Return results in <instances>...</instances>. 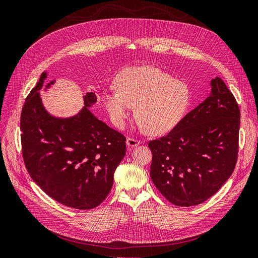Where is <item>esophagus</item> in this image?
Returning a JSON list of instances; mask_svg holds the SVG:
<instances>
[{"label":"esophagus","mask_w":258,"mask_h":258,"mask_svg":"<svg viewBox=\"0 0 258 258\" xmlns=\"http://www.w3.org/2000/svg\"><path fill=\"white\" fill-rule=\"evenodd\" d=\"M141 143H142L141 141L135 140V139H132V138H128V139H127V141H126L127 146H128V147H131V148H133V147H137L138 145H140Z\"/></svg>","instance_id":"34e87169"}]
</instances>
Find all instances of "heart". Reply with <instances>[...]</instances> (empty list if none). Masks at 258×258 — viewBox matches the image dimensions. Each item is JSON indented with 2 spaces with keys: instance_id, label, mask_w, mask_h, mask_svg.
Listing matches in <instances>:
<instances>
[{
  "instance_id": "b5f03b06",
  "label": "heart",
  "mask_w": 258,
  "mask_h": 258,
  "mask_svg": "<svg viewBox=\"0 0 258 258\" xmlns=\"http://www.w3.org/2000/svg\"><path fill=\"white\" fill-rule=\"evenodd\" d=\"M116 84L117 89L107 90L102 100L112 122L118 128L126 125L137 107L141 126L151 135H164L178 125L189 106L187 84L156 67L123 70Z\"/></svg>"
}]
</instances>
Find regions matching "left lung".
<instances>
[{
	"label": "left lung",
	"instance_id": "left-lung-1",
	"mask_svg": "<svg viewBox=\"0 0 258 258\" xmlns=\"http://www.w3.org/2000/svg\"><path fill=\"white\" fill-rule=\"evenodd\" d=\"M167 136L150 141V178L170 203L188 208L217 192L234 171L240 111L221 78Z\"/></svg>",
	"mask_w": 258,
	"mask_h": 258
}]
</instances>
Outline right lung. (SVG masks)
Listing matches in <instances>:
<instances>
[{"label":"right lung","instance_id":"right-lung-1","mask_svg":"<svg viewBox=\"0 0 258 258\" xmlns=\"http://www.w3.org/2000/svg\"><path fill=\"white\" fill-rule=\"evenodd\" d=\"M46 77L43 72L21 113L26 169L38 186L57 202L77 210L94 209L112 188L114 171L126 154V138L90 111L97 101L94 92L82 96L84 107L76 115H51L39 93Z\"/></svg>","mask_w":258,"mask_h":258}]
</instances>
